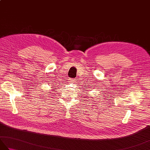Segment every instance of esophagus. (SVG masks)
Listing matches in <instances>:
<instances>
[{
	"label": "esophagus",
	"mask_w": 150,
	"mask_h": 150,
	"mask_svg": "<svg viewBox=\"0 0 150 150\" xmlns=\"http://www.w3.org/2000/svg\"><path fill=\"white\" fill-rule=\"evenodd\" d=\"M75 81H76V79H69V82L70 84H73V83H75V82H76Z\"/></svg>",
	"instance_id": "1"
}]
</instances>
